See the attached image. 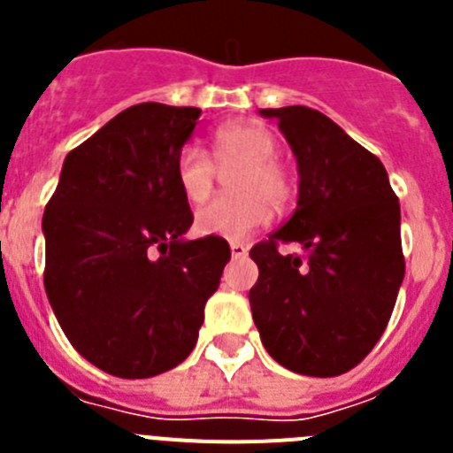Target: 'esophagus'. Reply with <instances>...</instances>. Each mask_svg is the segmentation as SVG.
<instances>
[{"mask_svg": "<svg viewBox=\"0 0 453 453\" xmlns=\"http://www.w3.org/2000/svg\"><path fill=\"white\" fill-rule=\"evenodd\" d=\"M247 251H250V247H247L245 242H238V240L231 242V256H234V258H245Z\"/></svg>", "mask_w": 453, "mask_h": 453, "instance_id": "obj_1", "label": "esophagus"}]
</instances>
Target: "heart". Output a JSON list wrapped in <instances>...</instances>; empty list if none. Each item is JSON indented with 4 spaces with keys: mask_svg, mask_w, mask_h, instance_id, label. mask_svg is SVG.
<instances>
[{
    "mask_svg": "<svg viewBox=\"0 0 453 453\" xmlns=\"http://www.w3.org/2000/svg\"><path fill=\"white\" fill-rule=\"evenodd\" d=\"M213 160L218 167L238 165L229 179L235 195L219 197L203 206L195 218L202 235L240 240L270 219L272 211H283L295 195V179L276 156L279 142L265 124L235 119L213 131ZM174 183L183 199L203 203L215 188L211 156L197 145H183L174 161Z\"/></svg>",
    "mask_w": 453,
    "mask_h": 453,
    "instance_id": "obj_1",
    "label": "heart"
}]
</instances>
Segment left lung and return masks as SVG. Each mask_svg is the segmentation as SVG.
<instances>
[{
    "instance_id": "1",
    "label": "left lung",
    "mask_w": 453,
    "mask_h": 453,
    "mask_svg": "<svg viewBox=\"0 0 453 453\" xmlns=\"http://www.w3.org/2000/svg\"><path fill=\"white\" fill-rule=\"evenodd\" d=\"M279 119L297 158L292 218L251 247L258 281L250 290L263 347L279 365L338 376L386 331L403 281L399 199L374 154L308 106L261 108ZM299 242L303 257L278 254Z\"/></svg>"
}]
</instances>
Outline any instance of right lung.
<instances>
[{
  "label": "right lung",
  "mask_w": 453,
  "mask_h": 453,
  "mask_svg": "<svg viewBox=\"0 0 453 453\" xmlns=\"http://www.w3.org/2000/svg\"><path fill=\"white\" fill-rule=\"evenodd\" d=\"M199 108L145 102L72 150L42 215L45 290L79 354L119 379L190 356L231 250L183 240L192 211L174 161Z\"/></svg>",
  "instance_id": "add662e5"
}]
</instances>
